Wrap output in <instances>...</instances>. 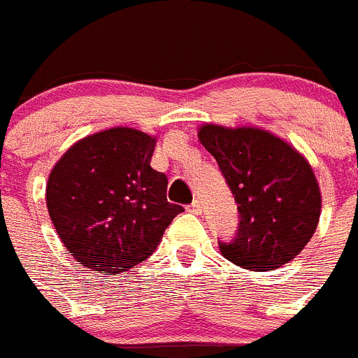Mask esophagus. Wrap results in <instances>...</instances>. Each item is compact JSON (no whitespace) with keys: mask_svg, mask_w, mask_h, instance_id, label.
<instances>
[{"mask_svg":"<svg viewBox=\"0 0 358 358\" xmlns=\"http://www.w3.org/2000/svg\"><path fill=\"white\" fill-rule=\"evenodd\" d=\"M187 211L193 213V215H200V213H202V203H200V200H194V202L187 207Z\"/></svg>","mask_w":358,"mask_h":358,"instance_id":"esophagus-1","label":"esophagus"}]
</instances>
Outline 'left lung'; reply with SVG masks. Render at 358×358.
I'll list each match as a JSON object with an SVG mask.
<instances>
[{"label":"left lung","instance_id":"left-lung-1","mask_svg":"<svg viewBox=\"0 0 358 358\" xmlns=\"http://www.w3.org/2000/svg\"><path fill=\"white\" fill-rule=\"evenodd\" d=\"M198 140L218 162L240 213L236 240L222 244L229 262L273 271L313 236L322 209L317 176L304 155L266 129L203 123Z\"/></svg>","mask_w":358,"mask_h":358}]
</instances>
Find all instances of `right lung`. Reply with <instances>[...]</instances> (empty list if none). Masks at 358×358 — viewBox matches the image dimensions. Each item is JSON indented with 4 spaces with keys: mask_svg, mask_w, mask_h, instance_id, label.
<instances>
[{
    "mask_svg": "<svg viewBox=\"0 0 358 358\" xmlns=\"http://www.w3.org/2000/svg\"><path fill=\"white\" fill-rule=\"evenodd\" d=\"M156 136L113 127L78 140L56 162L45 202L78 262L118 275L143 262L184 207L167 202V176L151 167Z\"/></svg>",
    "mask_w": 358,
    "mask_h": 358,
    "instance_id": "add662e5",
    "label": "right lung"
}]
</instances>
